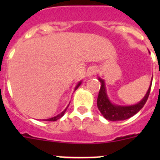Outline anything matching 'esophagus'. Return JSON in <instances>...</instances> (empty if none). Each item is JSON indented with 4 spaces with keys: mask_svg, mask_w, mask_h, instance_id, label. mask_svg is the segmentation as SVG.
<instances>
[{
    "mask_svg": "<svg viewBox=\"0 0 160 160\" xmlns=\"http://www.w3.org/2000/svg\"><path fill=\"white\" fill-rule=\"evenodd\" d=\"M96 73H97V69L95 67H90L87 70V74H88L89 77H92Z\"/></svg>",
    "mask_w": 160,
    "mask_h": 160,
    "instance_id": "34e87169",
    "label": "esophagus"
}]
</instances>
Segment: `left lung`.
<instances>
[{"instance_id":"obj_1","label":"left lung","mask_w":160,"mask_h":160,"mask_svg":"<svg viewBox=\"0 0 160 160\" xmlns=\"http://www.w3.org/2000/svg\"><path fill=\"white\" fill-rule=\"evenodd\" d=\"M98 80L101 82V87H100L99 93H98L97 99L98 108L103 115V117L110 121H121V120L128 119L137 114L145 105V103L149 97L152 83V80L146 95L144 96L143 98L139 102L131 106H118L111 103V102L109 100L107 91H106L104 80L100 78H98Z\"/></svg>"}]
</instances>
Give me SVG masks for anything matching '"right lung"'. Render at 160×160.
Listing matches in <instances>:
<instances>
[{"instance_id":"right-lung-1","label":"right lung","mask_w":160,"mask_h":160,"mask_svg":"<svg viewBox=\"0 0 160 160\" xmlns=\"http://www.w3.org/2000/svg\"><path fill=\"white\" fill-rule=\"evenodd\" d=\"M81 83H82V82H79L78 83V85L77 86H76V87H75V90H77L78 88L79 87V86H80V85H81ZM68 107H69V106H67V107H66V109H65L64 111H62V112L61 113V114H58L57 116H55V117H53V118H48V119H46V121H57L58 119H59V118H62V117L63 116V115H64V114H65V112H66V109L68 108Z\"/></svg>"}]
</instances>
